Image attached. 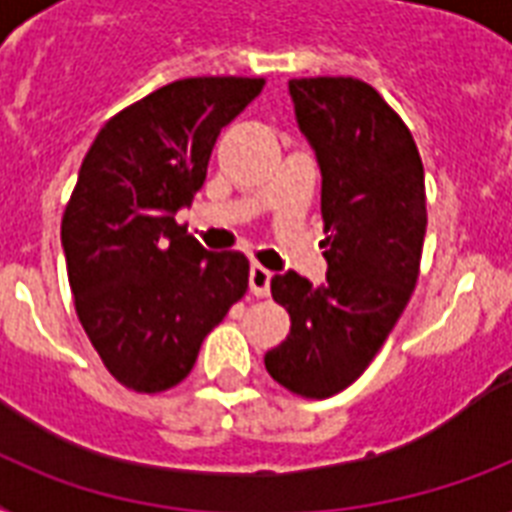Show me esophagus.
Listing matches in <instances>:
<instances>
[{"mask_svg": "<svg viewBox=\"0 0 512 512\" xmlns=\"http://www.w3.org/2000/svg\"><path fill=\"white\" fill-rule=\"evenodd\" d=\"M271 279L273 273L268 271V268H263V265H252V268H249V292L255 297H268V292H271Z\"/></svg>", "mask_w": 512, "mask_h": 512, "instance_id": "1", "label": "esophagus"}]
</instances>
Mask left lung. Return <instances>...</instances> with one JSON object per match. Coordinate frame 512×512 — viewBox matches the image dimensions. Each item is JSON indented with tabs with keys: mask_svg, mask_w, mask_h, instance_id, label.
I'll use <instances>...</instances> for the list:
<instances>
[{
	"mask_svg": "<svg viewBox=\"0 0 512 512\" xmlns=\"http://www.w3.org/2000/svg\"><path fill=\"white\" fill-rule=\"evenodd\" d=\"M297 127L321 170L327 281L276 273L271 295L292 319L265 353L273 380L303 398H329L372 364L420 276L428 228L425 170L409 127L353 76L292 79Z\"/></svg>",
	"mask_w": 512,
	"mask_h": 512,
	"instance_id": "obj_1",
	"label": "left lung"
}]
</instances>
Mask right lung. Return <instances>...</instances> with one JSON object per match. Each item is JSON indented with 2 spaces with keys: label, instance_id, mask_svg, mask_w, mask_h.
I'll return each instance as SVG.
<instances>
[{
  "label": "right lung",
  "instance_id": "add662e5",
  "mask_svg": "<svg viewBox=\"0 0 512 512\" xmlns=\"http://www.w3.org/2000/svg\"><path fill=\"white\" fill-rule=\"evenodd\" d=\"M265 79H180L124 108L84 156L63 212L68 284L92 348L124 388L183 382L204 337L249 284L241 252H207L175 223L215 140Z\"/></svg>",
  "mask_w": 512,
  "mask_h": 512
}]
</instances>
